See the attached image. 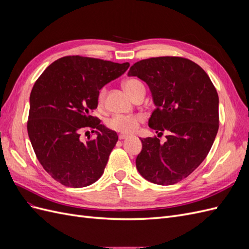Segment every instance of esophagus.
<instances>
[{
	"label": "esophagus",
	"instance_id": "1",
	"mask_svg": "<svg viewBox=\"0 0 249 249\" xmlns=\"http://www.w3.org/2000/svg\"><path fill=\"white\" fill-rule=\"evenodd\" d=\"M118 138H119V140L126 139V138H127V135H125V134H120L119 136H118Z\"/></svg>",
	"mask_w": 249,
	"mask_h": 249
}]
</instances>
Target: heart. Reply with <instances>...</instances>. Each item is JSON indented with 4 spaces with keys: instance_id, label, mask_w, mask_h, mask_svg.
<instances>
[{
    "instance_id": "obj_1",
    "label": "heart",
    "mask_w": 249,
    "mask_h": 249,
    "mask_svg": "<svg viewBox=\"0 0 249 249\" xmlns=\"http://www.w3.org/2000/svg\"><path fill=\"white\" fill-rule=\"evenodd\" d=\"M124 88L131 97L136 92V90L140 87H144L142 83L136 79H127L124 82ZM107 89L106 87H103L97 96V103L100 106H103L106 99ZM143 120V116L141 114H133V115H122V114H115L111 118H109L106 124L109 129L116 131L123 134H133L137 131L139 124Z\"/></svg>"
}]
</instances>
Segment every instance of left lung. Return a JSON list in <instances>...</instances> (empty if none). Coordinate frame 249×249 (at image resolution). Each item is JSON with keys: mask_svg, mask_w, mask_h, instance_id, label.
Here are the masks:
<instances>
[{"mask_svg": "<svg viewBox=\"0 0 249 249\" xmlns=\"http://www.w3.org/2000/svg\"><path fill=\"white\" fill-rule=\"evenodd\" d=\"M127 76L144 81L156 106L148 125L158 136L141 139L140 175L157 185L177 184L206 159L219 127V99L201 67L182 57H156L131 66Z\"/></svg>", "mask_w": 249, "mask_h": 249, "instance_id": "8db88e82", "label": "left lung"}]
</instances>
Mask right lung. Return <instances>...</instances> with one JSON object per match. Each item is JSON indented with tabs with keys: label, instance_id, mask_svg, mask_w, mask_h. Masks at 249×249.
Instances as JSON below:
<instances>
[{
	"label": "right lung",
	"instance_id": "1",
	"mask_svg": "<svg viewBox=\"0 0 249 249\" xmlns=\"http://www.w3.org/2000/svg\"><path fill=\"white\" fill-rule=\"evenodd\" d=\"M129 66V62L66 56L49 65L35 82L28 135L37 159L57 182L81 188L102 177L118 136L91 113L100 90ZM87 128L97 138L83 142L79 135Z\"/></svg>",
	"mask_w": 249,
	"mask_h": 249
}]
</instances>
